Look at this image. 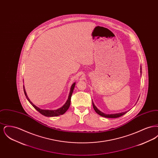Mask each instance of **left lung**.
<instances>
[{
	"instance_id": "1",
	"label": "left lung",
	"mask_w": 158,
	"mask_h": 158,
	"mask_svg": "<svg viewBox=\"0 0 158 158\" xmlns=\"http://www.w3.org/2000/svg\"><path fill=\"white\" fill-rule=\"evenodd\" d=\"M140 70H142V68H140ZM140 72H142V71H140ZM92 105H93V107L94 110L95 111V112L98 114L99 115L102 116V117H106V118H118L120 117L121 116L123 115L124 114H125L127 112H124V113H118V114H106L100 111L98 108L95 106V105H94V104L92 102Z\"/></svg>"
}]
</instances>
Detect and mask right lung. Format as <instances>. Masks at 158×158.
<instances>
[{
    "label": "right lung",
    "instance_id": "right-lung-1",
    "mask_svg": "<svg viewBox=\"0 0 158 158\" xmlns=\"http://www.w3.org/2000/svg\"><path fill=\"white\" fill-rule=\"evenodd\" d=\"M75 83H74L72 85V86H71V89H70V94H69V98H68V99L67 100L66 102L65 103V104L63 105L62 107H61V108H59L58 110H41V109L39 108L38 107L36 106L35 105H34L30 101L29 98H28V97L27 95V94H26V92H25V90L24 86H23V91H24V93H25V95L26 97L27 98V99L28 100V101L30 102L31 104L32 105L34 106V108L35 110H37L39 113L41 114L42 115H44L45 117H56V116H58V115H62V114H64V113H66V111L69 109L70 105V100H71L72 95L73 89L75 88Z\"/></svg>",
    "mask_w": 158,
    "mask_h": 158
}]
</instances>
